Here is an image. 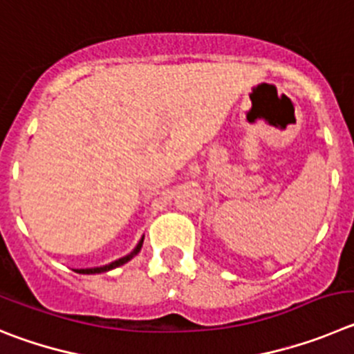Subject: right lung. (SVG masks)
Masks as SVG:
<instances>
[{
	"label": "right lung",
	"mask_w": 354,
	"mask_h": 354,
	"mask_svg": "<svg viewBox=\"0 0 354 354\" xmlns=\"http://www.w3.org/2000/svg\"><path fill=\"white\" fill-rule=\"evenodd\" d=\"M141 247H142V240L139 241V243H138V247H136V250H133L132 254H129V256L122 257V259L114 261V263L107 264V266H104V268H86V270H77V272H79V273H84V275H93V273L109 272V270H113V268H118V266H122V264H125L127 261H130V259H132V257L136 256V254H138L139 250H141Z\"/></svg>",
	"instance_id": "add662e5"
}]
</instances>
